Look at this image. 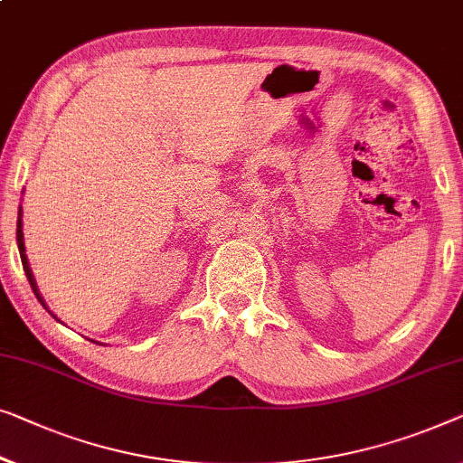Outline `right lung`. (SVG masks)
Wrapping results in <instances>:
<instances>
[{
  "label": "right lung",
  "mask_w": 463,
  "mask_h": 463,
  "mask_svg": "<svg viewBox=\"0 0 463 463\" xmlns=\"http://www.w3.org/2000/svg\"><path fill=\"white\" fill-rule=\"evenodd\" d=\"M16 242H18L20 259H23V267H24L26 278H29V284H31V288H33V292H35V294H37V298H39V292H37V288H35V279H33V276H31L29 263H26V257H24V242H23V230H20V219H18V225H16ZM39 300H42V298H39ZM42 303H43V300H42Z\"/></svg>",
  "instance_id": "1"
}]
</instances>
